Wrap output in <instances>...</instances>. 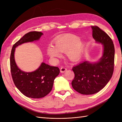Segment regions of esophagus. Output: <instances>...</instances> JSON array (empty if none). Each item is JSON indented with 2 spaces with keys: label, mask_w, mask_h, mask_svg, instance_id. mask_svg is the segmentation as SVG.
Here are the masks:
<instances>
[{
  "label": "esophagus",
  "mask_w": 122,
  "mask_h": 122,
  "mask_svg": "<svg viewBox=\"0 0 122 122\" xmlns=\"http://www.w3.org/2000/svg\"><path fill=\"white\" fill-rule=\"evenodd\" d=\"M67 70V68H65V67H61L60 68V72L62 73H64Z\"/></svg>",
  "instance_id": "esophagus-1"
}]
</instances>
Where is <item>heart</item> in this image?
<instances>
[{
	"label": "heart",
	"instance_id": "1",
	"mask_svg": "<svg viewBox=\"0 0 122 122\" xmlns=\"http://www.w3.org/2000/svg\"><path fill=\"white\" fill-rule=\"evenodd\" d=\"M55 46L49 45L48 54L52 58L59 57L61 52H66L69 58L72 61L80 59L84 52L85 44L80 37L73 35H65L58 37L54 41Z\"/></svg>",
	"mask_w": 122,
	"mask_h": 122
}]
</instances>
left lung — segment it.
<instances>
[{
  "label": "left lung",
  "instance_id": "1",
  "mask_svg": "<svg viewBox=\"0 0 122 122\" xmlns=\"http://www.w3.org/2000/svg\"><path fill=\"white\" fill-rule=\"evenodd\" d=\"M96 42L103 46V54L98 62L84 61L73 67L75 77L73 88L82 94H93L99 92L111 79L114 67L115 48L110 37L97 25L91 26Z\"/></svg>",
  "mask_w": 122,
  "mask_h": 122
}]
</instances>
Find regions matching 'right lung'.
I'll use <instances>...</instances> for the list:
<instances>
[{
	"mask_svg": "<svg viewBox=\"0 0 122 122\" xmlns=\"http://www.w3.org/2000/svg\"><path fill=\"white\" fill-rule=\"evenodd\" d=\"M43 35L40 31H30L25 34L12 47L10 55V70L13 81L17 88L25 97L40 98L46 97L52 90L54 80L59 74L58 67L42 63L36 71L25 72L15 63L14 52L16 47L25 42L38 40Z\"/></svg>",
	"mask_w": 122,
	"mask_h": 122,
	"instance_id": "right-lung-1",
	"label": "right lung"
}]
</instances>
